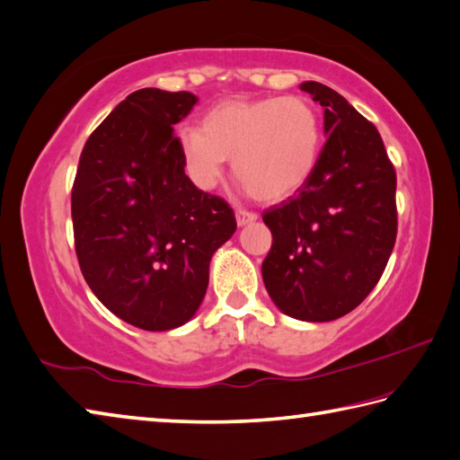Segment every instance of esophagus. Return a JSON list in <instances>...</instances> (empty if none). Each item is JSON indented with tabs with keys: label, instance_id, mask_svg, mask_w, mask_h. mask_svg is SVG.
Here are the masks:
<instances>
[{
	"label": "esophagus",
	"instance_id": "esophagus-1",
	"mask_svg": "<svg viewBox=\"0 0 460 460\" xmlns=\"http://www.w3.org/2000/svg\"><path fill=\"white\" fill-rule=\"evenodd\" d=\"M258 220L256 212H248V210H236V222L238 226H246V224H252Z\"/></svg>",
	"mask_w": 460,
	"mask_h": 460
}]
</instances>
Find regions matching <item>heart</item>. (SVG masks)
<instances>
[{
    "mask_svg": "<svg viewBox=\"0 0 460 460\" xmlns=\"http://www.w3.org/2000/svg\"><path fill=\"white\" fill-rule=\"evenodd\" d=\"M190 181L202 190L220 182L224 163L253 197L279 202L307 182L319 163L323 126L319 111L301 96L218 102L202 118L200 129L179 137Z\"/></svg>",
    "mask_w": 460,
    "mask_h": 460,
    "instance_id": "obj_1",
    "label": "heart"
}]
</instances>
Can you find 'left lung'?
I'll use <instances>...</instances> for the list:
<instances>
[{"mask_svg": "<svg viewBox=\"0 0 460 460\" xmlns=\"http://www.w3.org/2000/svg\"><path fill=\"white\" fill-rule=\"evenodd\" d=\"M324 108V147L313 177L263 212L273 243L261 278L281 313L307 323L341 319L380 281L392 256L395 171L384 141L339 92L301 84Z\"/></svg>", "mask_w": 460, "mask_h": 460, "instance_id": "8db88e82", "label": "left lung"}]
</instances>
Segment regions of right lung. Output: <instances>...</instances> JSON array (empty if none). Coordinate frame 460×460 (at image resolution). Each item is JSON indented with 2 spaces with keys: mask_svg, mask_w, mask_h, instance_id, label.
I'll return each instance as SVG.
<instances>
[{
  "mask_svg": "<svg viewBox=\"0 0 460 460\" xmlns=\"http://www.w3.org/2000/svg\"><path fill=\"white\" fill-rule=\"evenodd\" d=\"M197 102L190 92H131L78 161L73 226L80 270L108 311L144 331H171L195 316L214 252L236 232L228 204L185 175L172 126Z\"/></svg>",
  "mask_w": 460,
  "mask_h": 460,
  "instance_id": "obj_1",
  "label": "right lung"
}]
</instances>
